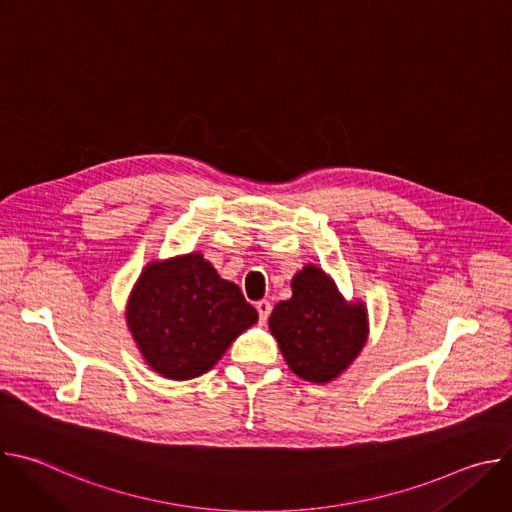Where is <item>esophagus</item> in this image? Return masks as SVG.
<instances>
[{
  "label": "esophagus",
  "mask_w": 512,
  "mask_h": 512,
  "mask_svg": "<svg viewBox=\"0 0 512 512\" xmlns=\"http://www.w3.org/2000/svg\"><path fill=\"white\" fill-rule=\"evenodd\" d=\"M255 308H257V312H259V320H261V322H267V318H269V314H271V304H269L267 300H261V302L255 304Z\"/></svg>",
  "instance_id": "esophagus-1"
}]
</instances>
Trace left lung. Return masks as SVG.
I'll use <instances>...</instances> for the list:
<instances>
[{
    "label": "left lung",
    "mask_w": 512,
    "mask_h": 512,
    "mask_svg": "<svg viewBox=\"0 0 512 512\" xmlns=\"http://www.w3.org/2000/svg\"><path fill=\"white\" fill-rule=\"evenodd\" d=\"M287 367L310 383L340 377L369 336L367 308L346 302L330 275L306 265L291 279V298L269 316Z\"/></svg>",
    "instance_id": "1"
}]
</instances>
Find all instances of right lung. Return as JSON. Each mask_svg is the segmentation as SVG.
Returning <instances> with one entry per match:
<instances>
[{"mask_svg": "<svg viewBox=\"0 0 512 512\" xmlns=\"http://www.w3.org/2000/svg\"><path fill=\"white\" fill-rule=\"evenodd\" d=\"M257 318L239 285L200 253L150 263L127 302V326L143 360L174 381L210 371Z\"/></svg>", "mask_w": 512, "mask_h": 512, "instance_id": "obj_1", "label": "right lung"}]
</instances>
